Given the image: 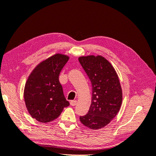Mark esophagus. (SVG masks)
<instances>
[{"instance_id":"1","label":"esophagus","mask_w":156,"mask_h":156,"mask_svg":"<svg viewBox=\"0 0 156 156\" xmlns=\"http://www.w3.org/2000/svg\"><path fill=\"white\" fill-rule=\"evenodd\" d=\"M76 103H77L76 100H72L70 101V105L72 106H75V105H76Z\"/></svg>"}]
</instances>
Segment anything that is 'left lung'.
Returning a JSON list of instances; mask_svg holds the SVG:
<instances>
[{
  "mask_svg": "<svg viewBox=\"0 0 156 156\" xmlns=\"http://www.w3.org/2000/svg\"><path fill=\"white\" fill-rule=\"evenodd\" d=\"M79 61L92 88L89 111L79 119L90 129H99L110 123L120 110L122 91L119 79L111 64L101 56H81Z\"/></svg>",
  "mask_w": 156,
  "mask_h": 156,
  "instance_id": "obj_1",
  "label": "left lung"
}]
</instances>
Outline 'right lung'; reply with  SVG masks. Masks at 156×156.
Returning a JSON list of instances; mask_svg holds the SVG:
<instances>
[{
  "label": "right lung",
  "instance_id": "1",
  "mask_svg": "<svg viewBox=\"0 0 156 156\" xmlns=\"http://www.w3.org/2000/svg\"><path fill=\"white\" fill-rule=\"evenodd\" d=\"M68 60V56L62 54L52 56L37 65L27 79L24 90L26 107L38 122L55 120L64 108L69 105L58 79Z\"/></svg>",
  "mask_w": 156,
  "mask_h": 156
}]
</instances>
